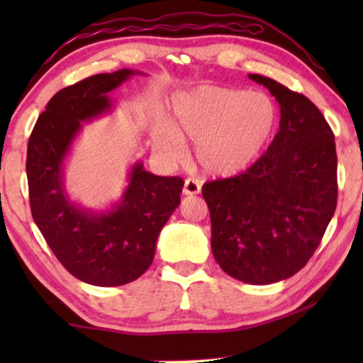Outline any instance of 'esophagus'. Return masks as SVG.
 Here are the masks:
<instances>
[{
    "mask_svg": "<svg viewBox=\"0 0 363 363\" xmlns=\"http://www.w3.org/2000/svg\"><path fill=\"white\" fill-rule=\"evenodd\" d=\"M200 190H201L200 182L192 179V177H189V179L184 182V189H182L184 195H196L200 194Z\"/></svg>",
    "mask_w": 363,
    "mask_h": 363,
    "instance_id": "1",
    "label": "esophagus"
}]
</instances>
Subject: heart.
Segmentation results:
<instances>
[{"instance_id":"heart-1","label":"heart","mask_w":363,"mask_h":363,"mask_svg":"<svg viewBox=\"0 0 363 363\" xmlns=\"http://www.w3.org/2000/svg\"><path fill=\"white\" fill-rule=\"evenodd\" d=\"M280 108L261 91L199 86L171 101V120L152 130L160 155L177 160L184 139L195 143L196 163L213 177L242 174L259 162L277 134Z\"/></svg>"}]
</instances>
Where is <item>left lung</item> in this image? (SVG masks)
Returning a JSON list of instances; mask_svg holds the SVG:
<instances>
[{
	"label": "left lung",
	"mask_w": 363,
	"mask_h": 363,
	"mask_svg": "<svg viewBox=\"0 0 363 363\" xmlns=\"http://www.w3.org/2000/svg\"><path fill=\"white\" fill-rule=\"evenodd\" d=\"M280 106L269 150L245 173L206 182L211 251L230 277L251 285L290 279L320 243L336 210V145L325 116L306 96L262 75Z\"/></svg>",
	"instance_id": "left-lung-1"
}]
</instances>
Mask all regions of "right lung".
Returning a JSON list of instances; mask_svg holds the SVG:
<instances>
[{"mask_svg": "<svg viewBox=\"0 0 363 363\" xmlns=\"http://www.w3.org/2000/svg\"><path fill=\"white\" fill-rule=\"evenodd\" d=\"M143 72L99 73L60 89L28 139L27 179L35 224L60 264L84 284L120 286L150 267L163 225L181 203V177L155 176L134 163L120 201L107 211L73 203L64 162L83 123L108 113L110 91Z\"/></svg>", "mask_w": 363, "mask_h": 363, "instance_id": "1", "label": "right lung"}]
</instances>
